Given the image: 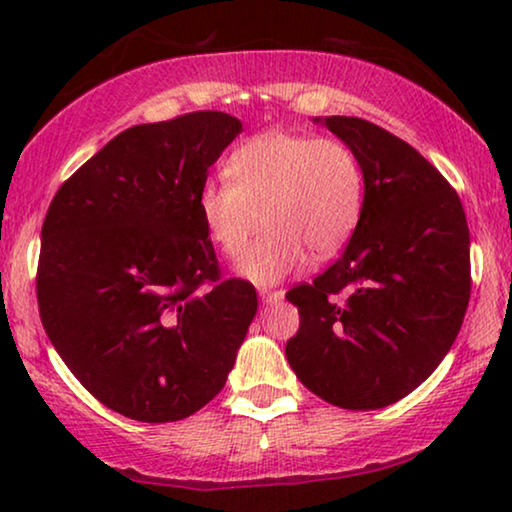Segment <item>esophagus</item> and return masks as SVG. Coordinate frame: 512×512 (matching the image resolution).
Masks as SVG:
<instances>
[{
	"mask_svg": "<svg viewBox=\"0 0 512 512\" xmlns=\"http://www.w3.org/2000/svg\"><path fill=\"white\" fill-rule=\"evenodd\" d=\"M258 296H261L263 303H277V300H282V298H284V291L261 289V291H258Z\"/></svg>",
	"mask_w": 512,
	"mask_h": 512,
	"instance_id": "esophagus-1",
	"label": "esophagus"
}]
</instances>
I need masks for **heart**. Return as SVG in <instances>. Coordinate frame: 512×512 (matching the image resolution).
I'll return each instance as SVG.
<instances>
[{
	"instance_id": "b5f03b06",
	"label": "heart",
	"mask_w": 512,
	"mask_h": 512,
	"mask_svg": "<svg viewBox=\"0 0 512 512\" xmlns=\"http://www.w3.org/2000/svg\"><path fill=\"white\" fill-rule=\"evenodd\" d=\"M363 200V165L347 142L275 130L230 153L226 179L200 188L198 212L230 261L247 251L261 214L265 233L240 263V275L275 284L303 265L307 251L338 254L359 226Z\"/></svg>"
}]
</instances>
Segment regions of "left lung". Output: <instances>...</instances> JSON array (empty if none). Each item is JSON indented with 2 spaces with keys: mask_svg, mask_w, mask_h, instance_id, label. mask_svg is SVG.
<instances>
[{
  "mask_svg": "<svg viewBox=\"0 0 512 512\" xmlns=\"http://www.w3.org/2000/svg\"><path fill=\"white\" fill-rule=\"evenodd\" d=\"M321 123L359 156L366 200L338 261L286 293L300 314L286 359L326 403L377 410L415 391L457 340L471 237L457 191L408 142L354 116Z\"/></svg>",
  "mask_w": 512,
  "mask_h": 512,
  "instance_id": "left-lung-1",
  "label": "left lung"
}]
</instances>
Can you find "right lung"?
<instances>
[{
  "instance_id": "obj_1",
  "label": "right lung",
  "mask_w": 512,
  "mask_h": 512,
  "mask_svg": "<svg viewBox=\"0 0 512 512\" xmlns=\"http://www.w3.org/2000/svg\"><path fill=\"white\" fill-rule=\"evenodd\" d=\"M223 111L128 128L58 188L41 228L39 317L118 415L177 422L226 384L256 289L223 279L198 193L240 135Z\"/></svg>"
}]
</instances>
